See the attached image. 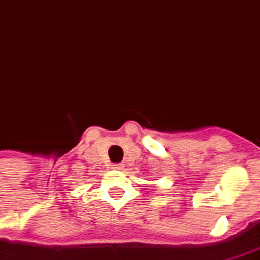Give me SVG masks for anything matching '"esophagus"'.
<instances>
[{"label":"esophagus","mask_w":260,"mask_h":260,"mask_svg":"<svg viewBox=\"0 0 260 260\" xmlns=\"http://www.w3.org/2000/svg\"><path fill=\"white\" fill-rule=\"evenodd\" d=\"M112 169H115V170H120V169H122V165H119V164H116V165H112Z\"/></svg>","instance_id":"esophagus-1"}]
</instances>
